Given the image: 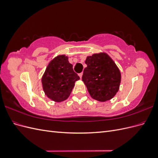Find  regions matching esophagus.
<instances>
[{
	"label": "esophagus",
	"instance_id": "esophagus-1",
	"mask_svg": "<svg viewBox=\"0 0 158 158\" xmlns=\"http://www.w3.org/2000/svg\"><path fill=\"white\" fill-rule=\"evenodd\" d=\"M78 75H79V76H80V78H82V75H83V73H80Z\"/></svg>",
	"mask_w": 158,
	"mask_h": 158
}]
</instances>
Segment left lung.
I'll use <instances>...</instances> for the list:
<instances>
[{
  "label": "left lung",
  "instance_id": "obj_1",
  "mask_svg": "<svg viewBox=\"0 0 158 158\" xmlns=\"http://www.w3.org/2000/svg\"><path fill=\"white\" fill-rule=\"evenodd\" d=\"M82 81L89 95L99 102L113 98L121 83V73L114 61L106 53L94 54L85 61Z\"/></svg>",
  "mask_w": 158,
  "mask_h": 158
}]
</instances>
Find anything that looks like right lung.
I'll use <instances>...</instances> for the list:
<instances>
[{
	"label": "right lung",
	"mask_w": 158,
	"mask_h": 158,
	"mask_svg": "<svg viewBox=\"0 0 158 158\" xmlns=\"http://www.w3.org/2000/svg\"><path fill=\"white\" fill-rule=\"evenodd\" d=\"M80 79L69 63L68 57L59 55L52 59L47 66L42 78V85L47 96L56 102L67 99Z\"/></svg>",
	"instance_id": "add662e5"
}]
</instances>
